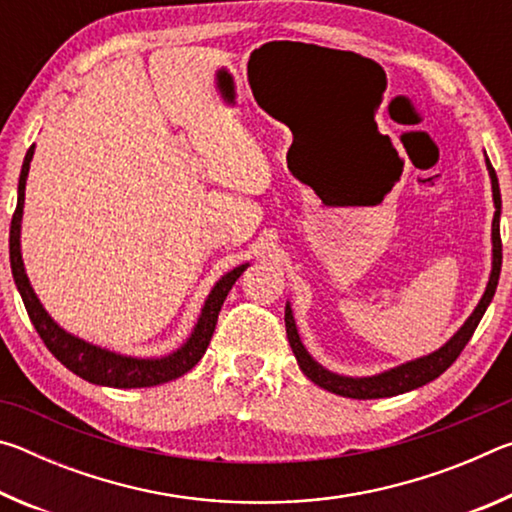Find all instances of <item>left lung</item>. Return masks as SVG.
I'll return each mask as SVG.
<instances>
[{"label":"left lung","instance_id":"obj_1","mask_svg":"<svg viewBox=\"0 0 512 512\" xmlns=\"http://www.w3.org/2000/svg\"><path fill=\"white\" fill-rule=\"evenodd\" d=\"M492 178V198H495V219H492V273H490V282L485 287V293L479 305L472 311V316L465 320V325L458 329V332L449 339L443 348L436 350L429 357L415 359L404 363L400 368H393L388 372H381V375L375 377H361V379H352V377H341L334 375V372L325 370L323 366L309 357V352L302 345L298 329H296V320H293L291 307L287 305V311H284V323H287V336L291 343V350L296 354L298 366L305 375L314 381L316 386L325 388L329 393H336L341 397H352V400H377V397H393V395H402L409 393L413 388H420L424 384H429L436 377L443 375V372L452 366V363L458 359V354L463 352L467 341L472 339L476 325L481 323V318L488 309L492 296L497 291V282H499V273H501V235H499V216H501V194H499V183H497V173L492 169L490 160H485Z\"/></svg>","mask_w":512,"mask_h":512}]
</instances>
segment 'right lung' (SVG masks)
I'll list each match as a JSON object with an SVG mask.
<instances>
[{
	"mask_svg": "<svg viewBox=\"0 0 512 512\" xmlns=\"http://www.w3.org/2000/svg\"><path fill=\"white\" fill-rule=\"evenodd\" d=\"M33 158V146L24 155L22 173H20V185H17V207L11 219V239H8V248H11V271L13 280L20 291L24 307L31 318L33 327L40 334V339L45 341L49 352L69 368L74 375H79L85 381L99 386H112V388H144V386H158L164 381L183 377L185 372L192 370L198 361L203 359L207 345L212 341L216 318L225 296L232 289V284L237 282V277L246 271L248 264L237 266L235 271L225 273L216 287L212 289L210 296L205 300V307L201 311V318L194 327L189 341L178 352L169 354L164 359H133V357H121V354L101 350L97 345H90L76 336L67 334L65 329H60L51 316L42 309L40 300L33 293L29 277L24 273L22 255H20V221H22V207H24V187H27L29 176V164Z\"/></svg>",
	"mask_w": 512,
	"mask_h": 512,
	"instance_id": "right-lung-1",
	"label": "right lung"
}]
</instances>
